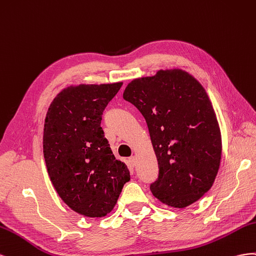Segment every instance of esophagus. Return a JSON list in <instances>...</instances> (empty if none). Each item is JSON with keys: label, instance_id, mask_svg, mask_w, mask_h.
I'll list each match as a JSON object with an SVG mask.
<instances>
[{"label": "esophagus", "instance_id": "1", "mask_svg": "<svg viewBox=\"0 0 256 256\" xmlns=\"http://www.w3.org/2000/svg\"><path fill=\"white\" fill-rule=\"evenodd\" d=\"M128 163L130 166H135L136 165V158L134 156L128 158Z\"/></svg>", "mask_w": 256, "mask_h": 256}]
</instances>
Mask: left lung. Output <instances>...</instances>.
I'll return each mask as SVG.
<instances>
[{"mask_svg": "<svg viewBox=\"0 0 256 256\" xmlns=\"http://www.w3.org/2000/svg\"><path fill=\"white\" fill-rule=\"evenodd\" d=\"M123 98L147 122L158 164L150 190L158 200L186 208L212 186L222 140L214 107L202 86L182 70L134 79Z\"/></svg>", "mask_w": 256, "mask_h": 256, "instance_id": "left-lung-1", "label": "left lung"}]
</instances>
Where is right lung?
I'll return each mask as SVG.
<instances>
[{
  "instance_id": "right-lung-1",
  "label": "right lung",
  "mask_w": 256,
  "mask_h": 256,
  "mask_svg": "<svg viewBox=\"0 0 256 256\" xmlns=\"http://www.w3.org/2000/svg\"><path fill=\"white\" fill-rule=\"evenodd\" d=\"M122 86L79 84L62 90L44 126V158L62 200L77 214L102 218L114 209L128 166L116 160L100 128L102 116Z\"/></svg>"
}]
</instances>
